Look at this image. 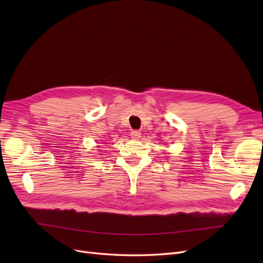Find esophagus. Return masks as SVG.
<instances>
[{
	"mask_svg": "<svg viewBox=\"0 0 263 263\" xmlns=\"http://www.w3.org/2000/svg\"><path fill=\"white\" fill-rule=\"evenodd\" d=\"M130 136L133 139H138L140 137V132L139 130H133L130 133Z\"/></svg>",
	"mask_w": 263,
	"mask_h": 263,
	"instance_id": "esophagus-1",
	"label": "esophagus"
}]
</instances>
